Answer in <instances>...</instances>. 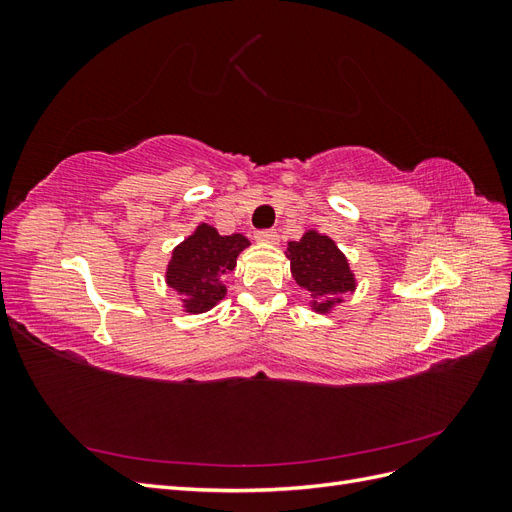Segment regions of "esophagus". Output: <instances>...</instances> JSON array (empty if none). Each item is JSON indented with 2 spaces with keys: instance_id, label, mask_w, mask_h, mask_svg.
I'll list each match as a JSON object with an SVG mask.
<instances>
[{
  "instance_id": "esophagus-1",
  "label": "esophagus",
  "mask_w": 512,
  "mask_h": 512,
  "mask_svg": "<svg viewBox=\"0 0 512 512\" xmlns=\"http://www.w3.org/2000/svg\"><path fill=\"white\" fill-rule=\"evenodd\" d=\"M277 239H280V235H277V230H273V228L256 230V241H260V243H277Z\"/></svg>"
}]
</instances>
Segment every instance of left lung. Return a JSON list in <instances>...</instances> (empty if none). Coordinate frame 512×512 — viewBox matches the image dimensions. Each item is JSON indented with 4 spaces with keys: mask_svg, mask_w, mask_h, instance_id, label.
<instances>
[{
    "mask_svg": "<svg viewBox=\"0 0 512 512\" xmlns=\"http://www.w3.org/2000/svg\"><path fill=\"white\" fill-rule=\"evenodd\" d=\"M292 277L301 288L312 294L318 312H327L354 290V275L346 256L337 250L335 241L309 230L299 241L288 243Z\"/></svg>",
    "mask_w": 512,
    "mask_h": 512,
    "instance_id": "left-lung-1",
    "label": "left lung"
}]
</instances>
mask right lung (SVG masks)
I'll list each match as a JSON object with an SVG mask.
<instances>
[{
  "label": "right lung",
  "instance_id": "add662e5",
  "mask_svg": "<svg viewBox=\"0 0 512 512\" xmlns=\"http://www.w3.org/2000/svg\"><path fill=\"white\" fill-rule=\"evenodd\" d=\"M247 245L250 241L243 235L222 237L215 228L200 224L192 237L175 247L166 282L179 294L188 312H207L224 299L222 280L235 269L237 256Z\"/></svg>",
  "mask_w": 512,
  "mask_h": 512
}]
</instances>
